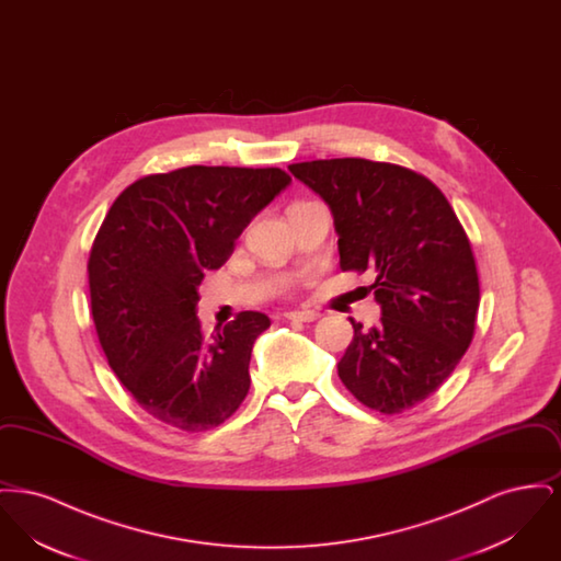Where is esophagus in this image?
<instances>
[{
  "instance_id": "obj_1",
  "label": "esophagus",
  "mask_w": 561,
  "mask_h": 561,
  "mask_svg": "<svg viewBox=\"0 0 561 561\" xmlns=\"http://www.w3.org/2000/svg\"><path fill=\"white\" fill-rule=\"evenodd\" d=\"M320 318L318 311H311V309H302V311H288L286 313V320L290 321H316Z\"/></svg>"
}]
</instances>
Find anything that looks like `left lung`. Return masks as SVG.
<instances>
[{"instance_id": "obj_1", "label": "left lung", "mask_w": 561, "mask_h": 561, "mask_svg": "<svg viewBox=\"0 0 561 561\" xmlns=\"http://www.w3.org/2000/svg\"><path fill=\"white\" fill-rule=\"evenodd\" d=\"M328 204L343 271H373L380 323L348 318L353 341L339 376L364 405L396 414L427 400L471 345L480 279L471 243L444 193L385 161L293 163Z\"/></svg>"}]
</instances>
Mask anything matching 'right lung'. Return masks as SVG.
Segmentation results:
<instances>
[{
	"label": "right lung",
	"mask_w": 561,
	"mask_h": 561,
	"mask_svg": "<svg viewBox=\"0 0 561 561\" xmlns=\"http://www.w3.org/2000/svg\"><path fill=\"white\" fill-rule=\"evenodd\" d=\"M290 183L279 168L188 165L136 181L108 208L88 261L92 318L111 370L161 423L208 431L248 396L271 320L241 311L206 336L197 288Z\"/></svg>",
	"instance_id": "right-lung-1"
}]
</instances>
